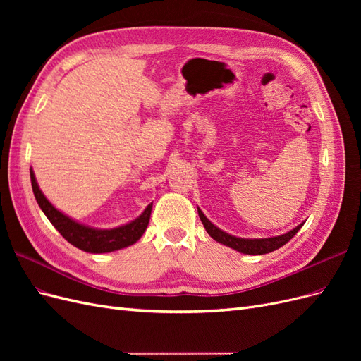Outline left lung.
<instances>
[{
    "mask_svg": "<svg viewBox=\"0 0 361 361\" xmlns=\"http://www.w3.org/2000/svg\"><path fill=\"white\" fill-rule=\"evenodd\" d=\"M199 216L200 220L206 228V232L209 233V236L212 239H215L216 243H220L223 245L231 247L239 253H244V255H251V256H257V255H267L271 253V251H274L280 247H283L285 244H288L290 239L297 235V232L302 227V223L298 224L295 228H292L290 232L285 233V235H280V236H272V238H260V239H247V238H236L233 235H228L221 228H218L215 224H212L207 218L204 216V214L199 209Z\"/></svg>",
    "mask_w": 361,
    "mask_h": 361,
    "instance_id": "8db88e82",
    "label": "left lung"
}]
</instances>
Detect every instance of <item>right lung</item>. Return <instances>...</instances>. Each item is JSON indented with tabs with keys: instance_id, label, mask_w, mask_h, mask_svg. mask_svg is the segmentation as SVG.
Listing matches in <instances>:
<instances>
[{
	"instance_id": "add662e5",
	"label": "right lung",
	"mask_w": 361,
	"mask_h": 361,
	"mask_svg": "<svg viewBox=\"0 0 361 361\" xmlns=\"http://www.w3.org/2000/svg\"><path fill=\"white\" fill-rule=\"evenodd\" d=\"M30 178L35 197L43 214H45L48 220L51 221V224L57 228L60 235L66 239L68 243H71L76 248L87 251V253H110V251L133 245L143 236L145 231L147 228L152 204L154 203H150L143 214L128 224L114 228H94L72 220L71 216L64 215L57 209V207H54L51 202L40 191L32 169H30Z\"/></svg>"
}]
</instances>
